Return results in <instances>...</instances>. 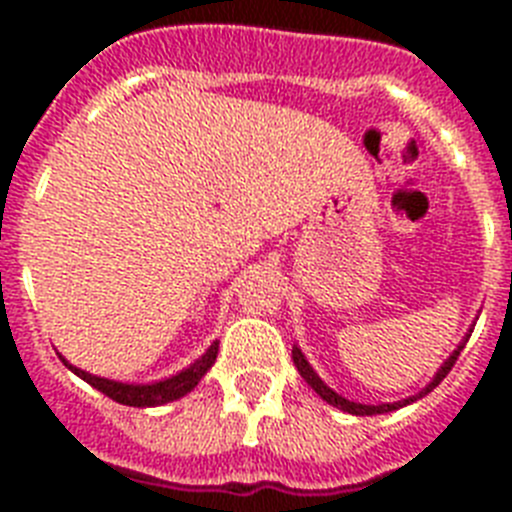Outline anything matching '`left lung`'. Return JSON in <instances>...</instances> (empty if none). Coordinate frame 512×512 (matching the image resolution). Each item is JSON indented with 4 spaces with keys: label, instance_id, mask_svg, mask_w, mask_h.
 Listing matches in <instances>:
<instances>
[{
    "label": "left lung",
    "instance_id": "obj_1",
    "mask_svg": "<svg viewBox=\"0 0 512 512\" xmlns=\"http://www.w3.org/2000/svg\"><path fill=\"white\" fill-rule=\"evenodd\" d=\"M470 332H473V329H468V335L462 337L460 345H457V348H454L452 353H449V358H446L444 364L438 366V372L433 374V380H430L428 385H425V388L420 390V393H414V396L404 398V401H393V404H358V401H350V398L340 396L337 390H332V388H329V385H327V382L321 380L319 374H316V369H313V366L308 364V358H305L303 350L297 348V345H295V348H292V361H295V366H297V372H300V377H303V380L308 382V385H311V388L316 390V393H319V396L324 398V401H327V404L337 406V409H342V412L356 414V417H372V414L396 412V409H401V406L412 404V401H417V398H422V396H428L430 390L436 388L438 382L444 380L446 374H449V369H452L454 361H457V356H460V350L465 348V342H468Z\"/></svg>",
    "mask_w": 512,
    "mask_h": 512
}]
</instances>
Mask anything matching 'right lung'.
I'll return each mask as SVG.
<instances>
[{
  "label": "right lung",
  "mask_w": 512,
  "mask_h": 512,
  "mask_svg": "<svg viewBox=\"0 0 512 512\" xmlns=\"http://www.w3.org/2000/svg\"><path fill=\"white\" fill-rule=\"evenodd\" d=\"M217 348H220V342L212 340L204 353H201L193 364H188L185 369H180L172 377H164V380L156 382H119V380H108V377H98V374H90L79 369V366L68 364L66 358H63V364L76 374V377H82L84 382H90L92 388L100 390L103 396L114 398L116 404L124 406H138V409H146V406H164L170 404V401H177V398L188 396L196 385L201 382V377L212 369L217 358Z\"/></svg>",
  "instance_id": "obj_1"
}]
</instances>
